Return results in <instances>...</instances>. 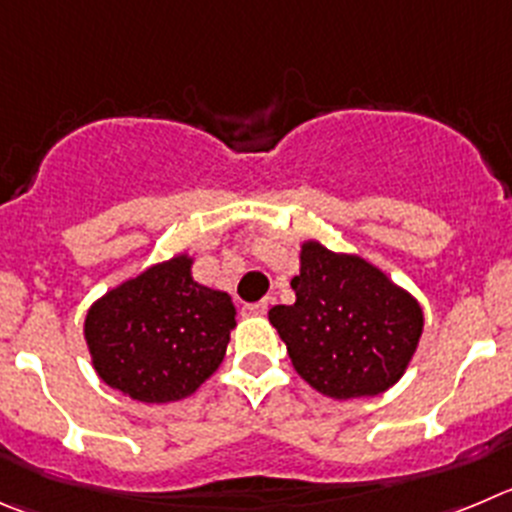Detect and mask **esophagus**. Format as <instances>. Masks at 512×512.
I'll return each mask as SVG.
<instances>
[{
	"instance_id": "esophagus-1",
	"label": "esophagus",
	"mask_w": 512,
	"mask_h": 512,
	"mask_svg": "<svg viewBox=\"0 0 512 512\" xmlns=\"http://www.w3.org/2000/svg\"><path fill=\"white\" fill-rule=\"evenodd\" d=\"M267 300H260V303H247L245 308H242V313L245 315H265L267 313Z\"/></svg>"
}]
</instances>
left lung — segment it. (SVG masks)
<instances>
[{
  "label": "left lung",
  "instance_id": "8db88e82",
  "mask_svg": "<svg viewBox=\"0 0 512 512\" xmlns=\"http://www.w3.org/2000/svg\"><path fill=\"white\" fill-rule=\"evenodd\" d=\"M290 285L295 303L275 305L267 318L305 384L346 401L384 394L404 376L422 338L424 313L384 270L305 240Z\"/></svg>",
  "mask_w": 512,
  "mask_h": 512
}]
</instances>
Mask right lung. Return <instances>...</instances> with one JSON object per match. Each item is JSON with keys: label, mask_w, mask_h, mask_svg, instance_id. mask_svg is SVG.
<instances>
[{"label": "right lung", "mask_w": 512, "mask_h": 512, "mask_svg": "<svg viewBox=\"0 0 512 512\" xmlns=\"http://www.w3.org/2000/svg\"><path fill=\"white\" fill-rule=\"evenodd\" d=\"M179 252L100 295L83 336L95 374L123 396L169 404L191 396L224 361L237 326L232 298L191 278Z\"/></svg>", "instance_id": "right-lung-1"}]
</instances>
